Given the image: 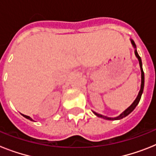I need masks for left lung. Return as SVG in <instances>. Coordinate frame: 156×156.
Returning a JSON list of instances; mask_svg holds the SVG:
<instances>
[{"label": "left lung", "mask_w": 156, "mask_h": 156, "mask_svg": "<svg viewBox=\"0 0 156 156\" xmlns=\"http://www.w3.org/2000/svg\"><path fill=\"white\" fill-rule=\"evenodd\" d=\"M131 42H132V44H133V47L136 48L135 44H134V42H133V40H132ZM135 55H136V56L138 57V61H139L141 72H142V83H141V89H140V90H139V93H138V96H137V98H136V100L133 101V104H131L130 106L128 108L126 109V110H125V111H124L122 113H121V115H119V116H116V117H114V118H112V117H108V116H103V115H100V114L96 113V112H94V113H95L97 116H99V117H101V118L105 119V120H110V121H112V120H113V121L114 120H120V119H122V118H124V117H126V116H128L129 114L133 111V109L135 108L136 106H137V105L138 104V103H139V101H140L142 94H143V88H144V72H143V64H142V60H141V57L139 56V55L138 54V52H137V50H135Z\"/></svg>", "instance_id": "8db88e82"}]
</instances>
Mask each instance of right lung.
<instances>
[{
  "instance_id": "add662e5",
  "label": "right lung",
  "mask_w": 156,
  "mask_h": 156,
  "mask_svg": "<svg viewBox=\"0 0 156 156\" xmlns=\"http://www.w3.org/2000/svg\"><path fill=\"white\" fill-rule=\"evenodd\" d=\"M22 115H23V116H24V117H26V118H27V119H29V120H30V121H33L32 119L30 118V116H26V115H23V114H22Z\"/></svg>"
}]
</instances>
